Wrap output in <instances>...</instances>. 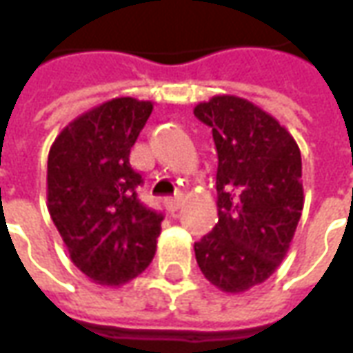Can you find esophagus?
I'll return each mask as SVG.
<instances>
[{"label":"esophagus","instance_id":"obj_1","mask_svg":"<svg viewBox=\"0 0 353 353\" xmlns=\"http://www.w3.org/2000/svg\"><path fill=\"white\" fill-rule=\"evenodd\" d=\"M181 202H183V199H181V196L177 194V196H170V199H164V206H166V210H168V212H172V214H174V212H177V210H179Z\"/></svg>","mask_w":353,"mask_h":353}]
</instances>
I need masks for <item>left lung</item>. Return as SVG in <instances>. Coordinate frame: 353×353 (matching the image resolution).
Returning a JSON list of instances; mask_svg holds the SVG:
<instances>
[{
  "instance_id": "obj_1",
  "label": "left lung",
  "mask_w": 353,
  "mask_h": 353,
  "mask_svg": "<svg viewBox=\"0 0 353 353\" xmlns=\"http://www.w3.org/2000/svg\"><path fill=\"white\" fill-rule=\"evenodd\" d=\"M217 149L214 230L194 244L200 270L225 293L268 280L283 257L304 206L299 145L272 115L223 94L194 108Z\"/></svg>"
}]
</instances>
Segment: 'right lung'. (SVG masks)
Returning <instances> with one entry per match:
<instances>
[{
  "mask_svg": "<svg viewBox=\"0 0 353 353\" xmlns=\"http://www.w3.org/2000/svg\"><path fill=\"white\" fill-rule=\"evenodd\" d=\"M151 111V101L113 98L73 119L50 145V219L73 265L100 285L134 280L154 257L162 214L139 200L143 179L130 166Z\"/></svg>",
  "mask_w": 353,
  "mask_h": 353,
  "instance_id": "add662e5",
  "label": "right lung"
}]
</instances>
